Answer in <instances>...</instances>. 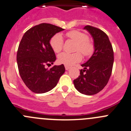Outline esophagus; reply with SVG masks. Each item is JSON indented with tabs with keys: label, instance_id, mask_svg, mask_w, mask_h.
Listing matches in <instances>:
<instances>
[{
	"label": "esophagus",
	"instance_id": "34e87169",
	"mask_svg": "<svg viewBox=\"0 0 131 131\" xmlns=\"http://www.w3.org/2000/svg\"><path fill=\"white\" fill-rule=\"evenodd\" d=\"M65 69H66V70H69L70 69V67L67 65H65Z\"/></svg>",
	"mask_w": 131,
	"mask_h": 131
}]
</instances>
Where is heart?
Segmentation results:
<instances>
[{
  "label": "heart",
  "mask_w": 131,
  "mask_h": 131,
  "mask_svg": "<svg viewBox=\"0 0 131 131\" xmlns=\"http://www.w3.org/2000/svg\"><path fill=\"white\" fill-rule=\"evenodd\" d=\"M66 37L69 39L74 41V51H79L83 56L90 55L94 51V45L86 34L78 30L69 31L66 34ZM50 46L55 53H59L63 48L64 39L60 34L54 35L50 41ZM79 52L73 53L64 52L58 56V61L60 64L67 66H71L74 63L79 62L81 59V55Z\"/></svg>",
  "instance_id": "obj_1"
}]
</instances>
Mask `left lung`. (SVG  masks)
I'll use <instances>...</instances> for the list:
<instances>
[{
  "label": "left lung",
  "instance_id": "1",
  "mask_svg": "<svg viewBox=\"0 0 131 131\" xmlns=\"http://www.w3.org/2000/svg\"><path fill=\"white\" fill-rule=\"evenodd\" d=\"M90 32L94 41V54L81 66L80 76L73 83L78 91L88 95L101 91L107 85L112 72L114 53L112 45L106 34L96 27H84Z\"/></svg>",
  "mask_w": 131,
  "mask_h": 131
}]
</instances>
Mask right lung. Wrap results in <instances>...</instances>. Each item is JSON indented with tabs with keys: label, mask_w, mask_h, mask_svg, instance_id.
Wrapping results in <instances>:
<instances>
[{
	"label": "right lung",
	"mask_w": 131,
	"mask_h": 131,
	"mask_svg": "<svg viewBox=\"0 0 131 131\" xmlns=\"http://www.w3.org/2000/svg\"><path fill=\"white\" fill-rule=\"evenodd\" d=\"M64 28L41 23L23 35L16 55L19 73L26 86L33 92L42 94L53 89L65 72L63 64L46 68L56 60L50 44L51 37Z\"/></svg>",
	"instance_id": "1"
}]
</instances>
